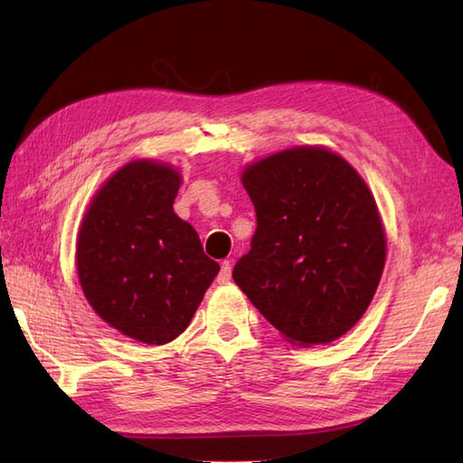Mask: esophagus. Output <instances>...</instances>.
Here are the masks:
<instances>
[{
  "label": "esophagus",
  "instance_id": "esophagus-1",
  "mask_svg": "<svg viewBox=\"0 0 463 463\" xmlns=\"http://www.w3.org/2000/svg\"><path fill=\"white\" fill-rule=\"evenodd\" d=\"M231 277H232V264H231V260H224L222 264H221V272H219V282H229L231 280Z\"/></svg>",
  "mask_w": 463,
  "mask_h": 463
}]
</instances>
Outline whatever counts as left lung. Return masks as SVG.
I'll return each instance as SVG.
<instances>
[{
	"mask_svg": "<svg viewBox=\"0 0 463 463\" xmlns=\"http://www.w3.org/2000/svg\"><path fill=\"white\" fill-rule=\"evenodd\" d=\"M242 184L257 231L234 282L290 342L340 338L370 307L386 260L366 183L336 153L297 146L250 165Z\"/></svg>",
	"mask_w": 463,
	"mask_h": 463,
	"instance_id": "8db88e82",
	"label": "left lung"
}]
</instances>
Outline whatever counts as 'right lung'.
Listing matches in <instances>:
<instances>
[{"label": "right lung", "mask_w": 463, "mask_h": 463, "mask_svg": "<svg viewBox=\"0 0 463 463\" xmlns=\"http://www.w3.org/2000/svg\"><path fill=\"white\" fill-rule=\"evenodd\" d=\"M179 184L166 165H125L95 194L77 242V274L93 310L156 346L184 332L221 270L173 211Z\"/></svg>", "instance_id": "obj_1"}]
</instances>
